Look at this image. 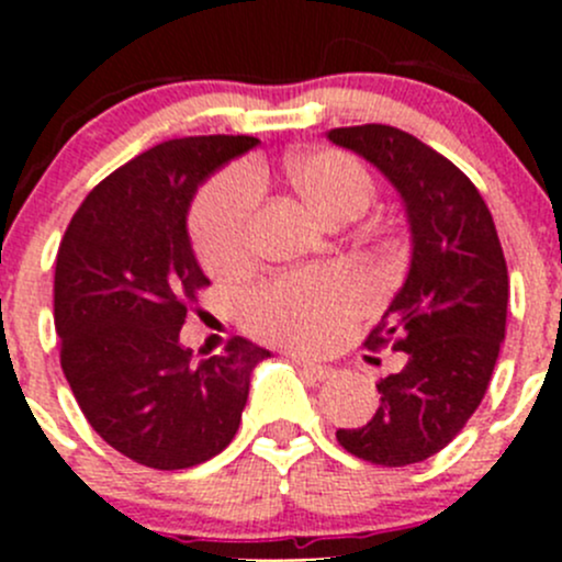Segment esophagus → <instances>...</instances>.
<instances>
[{
    "mask_svg": "<svg viewBox=\"0 0 562 562\" xmlns=\"http://www.w3.org/2000/svg\"><path fill=\"white\" fill-rule=\"evenodd\" d=\"M293 361H296V364L302 367L304 375H310V378H313V381H328V378L334 375L331 367L317 364V361H307V359H293Z\"/></svg>",
    "mask_w": 562,
    "mask_h": 562,
    "instance_id": "esophagus-1",
    "label": "esophagus"
}]
</instances>
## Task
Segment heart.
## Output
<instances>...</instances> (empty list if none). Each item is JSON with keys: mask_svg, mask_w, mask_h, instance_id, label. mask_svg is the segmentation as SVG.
Wrapping results in <instances>:
<instances>
[{"mask_svg": "<svg viewBox=\"0 0 562 562\" xmlns=\"http://www.w3.org/2000/svg\"><path fill=\"white\" fill-rule=\"evenodd\" d=\"M299 195L328 223L359 217L372 201L370 171L342 149H313L285 166ZM260 181L249 166H231L203 184L190 212L198 260L212 274H234L249 260V223ZM367 293L348 271H288L252 288L239 302V321L252 337L291 350H321L364 310Z\"/></svg>", "mask_w": 562, "mask_h": 562, "instance_id": "obj_1", "label": "heart"}]
</instances>
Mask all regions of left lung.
<instances>
[{
  "label": "left lung",
  "instance_id": "8db88e82",
  "mask_svg": "<svg viewBox=\"0 0 562 562\" xmlns=\"http://www.w3.org/2000/svg\"><path fill=\"white\" fill-rule=\"evenodd\" d=\"M328 140L381 168L407 209L411 271L364 339L402 350L405 367L375 383L381 405L364 427L337 429L348 454L405 468L446 449L484 400L506 339V258L473 181L416 135L359 124Z\"/></svg>",
  "mask_w": 562,
  "mask_h": 562
}]
</instances>
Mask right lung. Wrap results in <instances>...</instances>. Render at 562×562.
<instances>
[{"label": "right lung", "instance_id": "1", "mask_svg": "<svg viewBox=\"0 0 562 562\" xmlns=\"http://www.w3.org/2000/svg\"><path fill=\"white\" fill-rule=\"evenodd\" d=\"M252 135H190L105 176L61 236L54 274L59 361L78 407L111 449L155 470L201 464L234 440L249 375L269 356L231 337L192 361L179 328L209 288L187 236L198 184Z\"/></svg>", "mask_w": 562, "mask_h": 562}]
</instances>
